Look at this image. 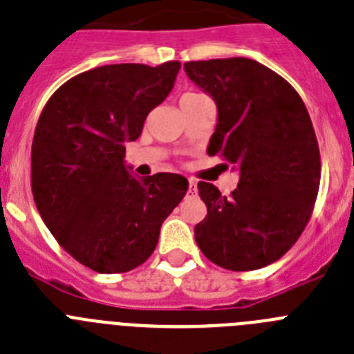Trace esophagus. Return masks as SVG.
Here are the masks:
<instances>
[{
	"label": "esophagus",
	"mask_w": 354,
	"mask_h": 354,
	"mask_svg": "<svg viewBox=\"0 0 354 354\" xmlns=\"http://www.w3.org/2000/svg\"><path fill=\"white\" fill-rule=\"evenodd\" d=\"M188 184H189V189H188V192L192 193V195H193V193H197V180H195V179H189Z\"/></svg>",
	"instance_id": "esophagus-1"
}]
</instances>
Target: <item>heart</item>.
<instances>
[{
	"mask_svg": "<svg viewBox=\"0 0 354 354\" xmlns=\"http://www.w3.org/2000/svg\"><path fill=\"white\" fill-rule=\"evenodd\" d=\"M193 96H198V93H186L183 98H193ZM183 98H180V100H183Z\"/></svg>",
	"mask_w": 354,
	"mask_h": 354,
	"instance_id": "heart-1",
	"label": "heart"
}]
</instances>
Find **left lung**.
I'll list each match as a JSON object with an SVG mask.
<instances>
[{"mask_svg":"<svg viewBox=\"0 0 354 354\" xmlns=\"http://www.w3.org/2000/svg\"><path fill=\"white\" fill-rule=\"evenodd\" d=\"M184 71L218 109L207 153L240 170L229 197L198 183L207 207L195 225L198 249L227 270L267 267L292 249L315 206L321 152L310 114L297 91L256 60H193Z\"/></svg>","mask_w":354,"mask_h":354,"instance_id":"obj_1","label":"left lung"}]
</instances>
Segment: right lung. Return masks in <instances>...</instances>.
Wrapping results in <instances>:
<instances>
[{"mask_svg":"<svg viewBox=\"0 0 354 354\" xmlns=\"http://www.w3.org/2000/svg\"><path fill=\"white\" fill-rule=\"evenodd\" d=\"M180 64H111L51 95L32 141V195L46 227L78 263L122 274L153 252L165 218L188 192L177 174L134 179L125 143L170 95Z\"/></svg>","mask_w":354,"mask_h":354,"instance_id":"1","label":"right lung"}]
</instances>
